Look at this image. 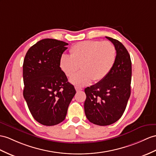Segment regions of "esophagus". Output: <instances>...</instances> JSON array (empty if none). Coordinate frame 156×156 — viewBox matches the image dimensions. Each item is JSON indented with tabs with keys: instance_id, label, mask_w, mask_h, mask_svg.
<instances>
[{
	"instance_id": "obj_1",
	"label": "esophagus",
	"mask_w": 156,
	"mask_h": 156,
	"mask_svg": "<svg viewBox=\"0 0 156 156\" xmlns=\"http://www.w3.org/2000/svg\"><path fill=\"white\" fill-rule=\"evenodd\" d=\"M75 90H76V91H77V92H78V91H80V90H82L81 88H80V87H75Z\"/></svg>"
}]
</instances>
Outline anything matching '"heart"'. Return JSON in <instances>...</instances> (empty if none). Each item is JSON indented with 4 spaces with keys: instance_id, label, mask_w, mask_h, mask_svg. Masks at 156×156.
I'll use <instances>...</instances> for the list:
<instances>
[{
    "instance_id": "heart-1",
    "label": "heart",
    "mask_w": 156,
    "mask_h": 156,
    "mask_svg": "<svg viewBox=\"0 0 156 156\" xmlns=\"http://www.w3.org/2000/svg\"><path fill=\"white\" fill-rule=\"evenodd\" d=\"M71 55L63 54L59 59L60 69L68 77L79 69L70 81L77 86H86L98 82L109 74L116 59V48L108 41L87 40L78 42L70 49Z\"/></svg>"
}]
</instances>
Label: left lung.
Returning a JSON list of instances; mask_svg holds the SVG:
<instances>
[{
	"label": "left lung",
	"mask_w": 156,
	"mask_h": 156,
	"mask_svg": "<svg viewBox=\"0 0 156 156\" xmlns=\"http://www.w3.org/2000/svg\"><path fill=\"white\" fill-rule=\"evenodd\" d=\"M106 37L116 48L115 65L104 79L85 89L86 117L90 122L99 126H107L119 120L130 96L132 62L130 54L119 40Z\"/></svg>",
	"instance_id": "obj_1"
}]
</instances>
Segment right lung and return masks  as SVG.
I'll return each mask as SVG.
<instances>
[{
	"label": "right lung",
	"instance_id": "1",
	"mask_svg": "<svg viewBox=\"0 0 156 156\" xmlns=\"http://www.w3.org/2000/svg\"><path fill=\"white\" fill-rule=\"evenodd\" d=\"M67 43L44 39L30 48L23 63V95L34 119L45 126L65 120L76 93L60 69L59 59Z\"/></svg>",
	"mask_w": 156,
	"mask_h": 156
}]
</instances>
